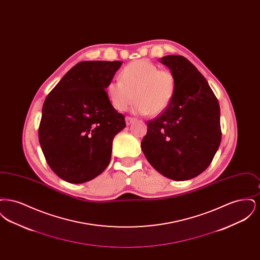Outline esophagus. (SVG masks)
Masks as SVG:
<instances>
[{
    "instance_id": "1",
    "label": "esophagus",
    "mask_w": 260,
    "mask_h": 260,
    "mask_svg": "<svg viewBox=\"0 0 260 260\" xmlns=\"http://www.w3.org/2000/svg\"><path fill=\"white\" fill-rule=\"evenodd\" d=\"M135 121H136V119L133 118V117H125V123H126L127 125L132 124V123H134Z\"/></svg>"
}]
</instances>
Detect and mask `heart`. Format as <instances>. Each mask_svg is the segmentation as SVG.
Segmentation results:
<instances>
[{"label":"heart","mask_w":260,"mask_h":260,"mask_svg":"<svg viewBox=\"0 0 260 260\" xmlns=\"http://www.w3.org/2000/svg\"><path fill=\"white\" fill-rule=\"evenodd\" d=\"M175 90L173 72L146 59L127 64L121 80H113L107 86L108 98L117 111H125L136 99L134 111L151 116L161 114L170 106Z\"/></svg>","instance_id":"1"}]
</instances>
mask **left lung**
<instances>
[{"instance_id": "1", "label": "left lung", "mask_w": 260, "mask_h": 260, "mask_svg": "<svg viewBox=\"0 0 260 260\" xmlns=\"http://www.w3.org/2000/svg\"><path fill=\"white\" fill-rule=\"evenodd\" d=\"M160 62L174 75L176 90L161 116L148 121L141 149L164 176L188 180L210 166L220 145V108L205 77L184 56Z\"/></svg>"}]
</instances>
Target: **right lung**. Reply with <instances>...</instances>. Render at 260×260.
Returning a JSON list of instances; mask_svg holds the SVG:
<instances>
[{
    "label": "right lung",
    "mask_w": 260,
    "mask_h": 260,
    "mask_svg": "<svg viewBox=\"0 0 260 260\" xmlns=\"http://www.w3.org/2000/svg\"><path fill=\"white\" fill-rule=\"evenodd\" d=\"M122 63L79 62L44 102L40 145L50 169L67 182L89 181L110 162L113 139L125 122L106 89Z\"/></svg>",
    "instance_id": "obj_1"
}]
</instances>
